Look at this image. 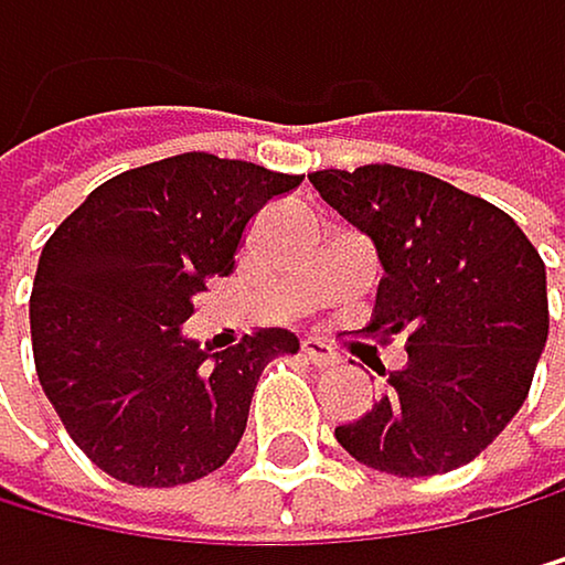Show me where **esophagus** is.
Segmentation results:
<instances>
[{"instance_id":"esophagus-1","label":"esophagus","mask_w":565,"mask_h":565,"mask_svg":"<svg viewBox=\"0 0 565 565\" xmlns=\"http://www.w3.org/2000/svg\"><path fill=\"white\" fill-rule=\"evenodd\" d=\"M300 353H303V361H311L315 367H332L339 361V353L329 343H321V339H303Z\"/></svg>"}]
</instances>
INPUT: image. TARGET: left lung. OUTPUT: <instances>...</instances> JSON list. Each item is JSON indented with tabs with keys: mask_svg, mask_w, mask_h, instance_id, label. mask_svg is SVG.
<instances>
[{
	"mask_svg": "<svg viewBox=\"0 0 565 565\" xmlns=\"http://www.w3.org/2000/svg\"><path fill=\"white\" fill-rule=\"evenodd\" d=\"M321 201L371 236L382 265L371 332H406V367L339 425L353 460L399 478L446 475L524 406L548 339L545 265L495 204L399 166L321 169Z\"/></svg>",
	"mask_w": 565,
	"mask_h": 565,
	"instance_id": "8db88e82",
	"label": "left lung"
}]
</instances>
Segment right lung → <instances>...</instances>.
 Segmentation results:
<instances>
[{"mask_svg":"<svg viewBox=\"0 0 565 565\" xmlns=\"http://www.w3.org/2000/svg\"><path fill=\"white\" fill-rule=\"evenodd\" d=\"M297 186L300 177L186 151L105 180L52 233L31 294L34 367L105 475L172 488L233 456L265 364L300 339L262 329L212 353L183 326L204 282L233 271L247 222Z\"/></svg>","mask_w":565,"mask_h":565,"instance_id":"1","label":"right lung"}]
</instances>
